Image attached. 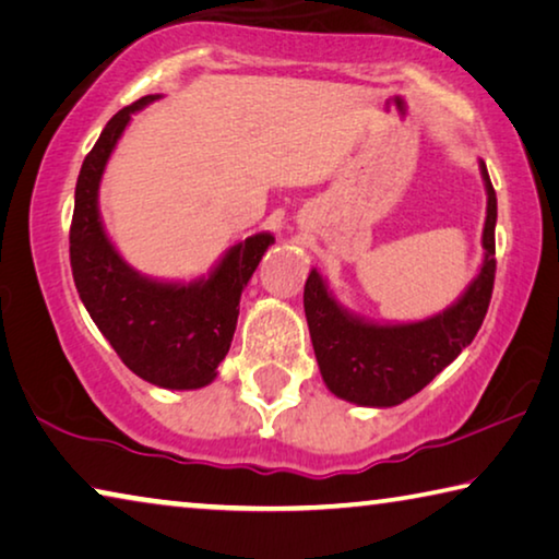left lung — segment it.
I'll return each mask as SVG.
<instances>
[{
	"instance_id": "8db88e82",
	"label": "left lung",
	"mask_w": 559,
	"mask_h": 559,
	"mask_svg": "<svg viewBox=\"0 0 559 559\" xmlns=\"http://www.w3.org/2000/svg\"><path fill=\"white\" fill-rule=\"evenodd\" d=\"M480 174L487 191L483 265L465 294L442 313L415 323L366 321L335 300L321 273L316 269L308 273L306 321L318 368L333 395L366 407L401 405L473 343L492 298L498 224V199L485 162H480Z\"/></svg>"
}]
</instances>
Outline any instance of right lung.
<instances>
[{"label":"right lung","instance_id":"add662e5","mask_svg":"<svg viewBox=\"0 0 559 559\" xmlns=\"http://www.w3.org/2000/svg\"><path fill=\"white\" fill-rule=\"evenodd\" d=\"M158 99L141 96L106 123L76 179L69 259L84 308L131 373L168 391L209 385L231 348L238 300L259 269L271 234L231 246L209 276L191 283L141 276L104 231L99 183L131 114Z\"/></svg>","mask_w":559,"mask_h":559}]
</instances>
